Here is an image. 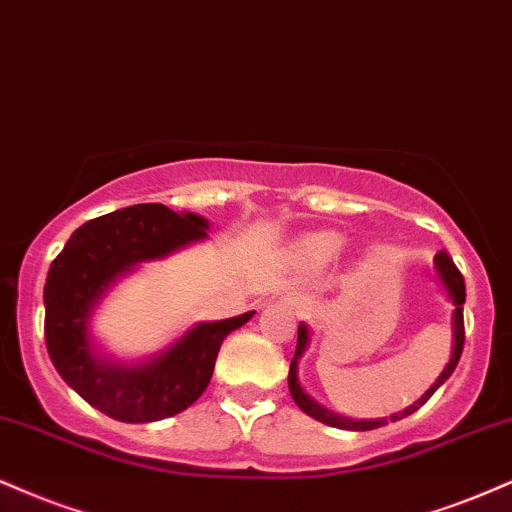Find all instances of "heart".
I'll use <instances>...</instances> for the list:
<instances>
[{"label":"heart","instance_id":"1","mask_svg":"<svg viewBox=\"0 0 512 512\" xmlns=\"http://www.w3.org/2000/svg\"><path fill=\"white\" fill-rule=\"evenodd\" d=\"M338 246H340V239L335 237V234H318V237H314L309 242L311 254H316L321 258L335 254V251H338Z\"/></svg>","mask_w":512,"mask_h":512}]
</instances>
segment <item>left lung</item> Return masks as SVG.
<instances>
[{"label":"left lung","mask_w":512,"mask_h":512,"mask_svg":"<svg viewBox=\"0 0 512 512\" xmlns=\"http://www.w3.org/2000/svg\"><path fill=\"white\" fill-rule=\"evenodd\" d=\"M436 270H438V278L443 280V285L448 287V294L450 299H453L455 304V314H453V333H455V340H453V354H450V362L446 369H443V374L436 378V383L431 386L426 393L419 398L414 405L407 407L405 412H398L390 417V422H398V419L407 417V414L417 412L419 407L424 405L426 400L431 398V395L436 393L438 388L443 386V383L448 381L450 374L455 371V366L460 362V354H462V347H465V321H462V304H465V278H462V273L458 270V266L453 263V258L446 249H441L436 254ZM306 342H309V330L306 326H299V333H297V352H294V359L290 364V376H287V383H290V393L294 402L299 405V410L309 414V417L318 419V422L328 424V426H335V429H350V431H371V429H378V426H386L388 419H364V422H354V419H347V417H340V414H333L326 407H321L318 402H314L309 398V395L304 393L302 386H299V378H297V359L302 357L304 350H306Z\"/></svg>","instance_id":"1"}]
</instances>
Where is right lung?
Wrapping results in <instances>:
<instances>
[{"mask_svg": "<svg viewBox=\"0 0 512 512\" xmlns=\"http://www.w3.org/2000/svg\"><path fill=\"white\" fill-rule=\"evenodd\" d=\"M201 215H177L162 203H138L88 220L52 261L45 282V345L59 376L88 405L129 424L158 422L194 405L208 388L220 345L254 311L198 323L158 359L117 366L93 352L88 316L100 294L136 263L172 254L206 237Z\"/></svg>", "mask_w": 512, "mask_h": 512, "instance_id": "1", "label": "right lung"}]
</instances>
